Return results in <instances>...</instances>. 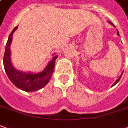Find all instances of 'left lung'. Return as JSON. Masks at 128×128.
Returning <instances> with one entry per match:
<instances>
[{"instance_id":"obj_1","label":"left lung","mask_w":128,"mask_h":128,"mask_svg":"<svg viewBox=\"0 0 128 128\" xmlns=\"http://www.w3.org/2000/svg\"><path fill=\"white\" fill-rule=\"evenodd\" d=\"M109 22V23H110V24H112V25H114V24H113L112 22ZM117 34H118L119 36V33H118V30H117ZM121 76H122V75H121V76H120V77H119V78H118V79H117V80H116V82H114V84L113 86H114V85H116V84L117 82H118L119 80H120V78H121Z\"/></svg>"}]
</instances>
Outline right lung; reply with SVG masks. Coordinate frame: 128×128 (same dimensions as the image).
<instances>
[{
	"mask_svg": "<svg viewBox=\"0 0 128 128\" xmlns=\"http://www.w3.org/2000/svg\"><path fill=\"white\" fill-rule=\"evenodd\" d=\"M17 26L13 29L10 34L8 42L6 43V51L3 57V65L5 71L10 81L16 88L26 92H34L41 89L47 85L52 77L54 72L55 60L57 56L52 57V60L49 62L46 68L40 73H23L17 71L13 67L10 61V44L12 42L13 33L15 31Z\"/></svg>",
	"mask_w": 128,
	"mask_h": 128,
	"instance_id": "right-lung-1",
	"label": "right lung"
}]
</instances>
